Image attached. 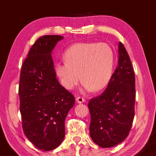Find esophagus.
I'll use <instances>...</instances> for the list:
<instances>
[{"label": "esophagus", "instance_id": "34e87169", "mask_svg": "<svg viewBox=\"0 0 156 156\" xmlns=\"http://www.w3.org/2000/svg\"><path fill=\"white\" fill-rule=\"evenodd\" d=\"M76 101H77L78 103H83V102H84V98L83 97L79 96L77 98H76Z\"/></svg>", "mask_w": 156, "mask_h": 156}]
</instances>
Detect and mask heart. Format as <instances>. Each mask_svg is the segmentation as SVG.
I'll use <instances>...</instances> for the list:
<instances>
[{
  "label": "heart",
  "instance_id": "obj_1",
  "mask_svg": "<svg viewBox=\"0 0 156 156\" xmlns=\"http://www.w3.org/2000/svg\"><path fill=\"white\" fill-rule=\"evenodd\" d=\"M64 59L65 62L55 63L54 70L67 89L74 88L80 78L83 81L84 91L101 90L109 83L114 56L112 48L107 44L76 43L65 51Z\"/></svg>",
  "mask_w": 156,
  "mask_h": 156
}]
</instances>
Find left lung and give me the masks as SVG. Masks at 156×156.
<instances>
[{
	"instance_id": "1",
	"label": "left lung",
	"mask_w": 156,
	"mask_h": 156,
	"mask_svg": "<svg viewBox=\"0 0 156 156\" xmlns=\"http://www.w3.org/2000/svg\"><path fill=\"white\" fill-rule=\"evenodd\" d=\"M135 100L133 69L127 51L120 42L118 66L107 88L89 102V133L95 143L109 148L125 140L133 123Z\"/></svg>"
}]
</instances>
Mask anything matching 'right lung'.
I'll use <instances>...</instances> for the list:
<instances>
[{"mask_svg": "<svg viewBox=\"0 0 156 156\" xmlns=\"http://www.w3.org/2000/svg\"><path fill=\"white\" fill-rule=\"evenodd\" d=\"M58 35L40 37L31 47L21 68L20 111L29 140L44 151L56 149L64 140L65 120L75 98L59 83L51 54Z\"/></svg>", "mask_w": 156, "mask_h": 156, "instance_id": "add662e5", "label": "right lung"}]
</instances>
